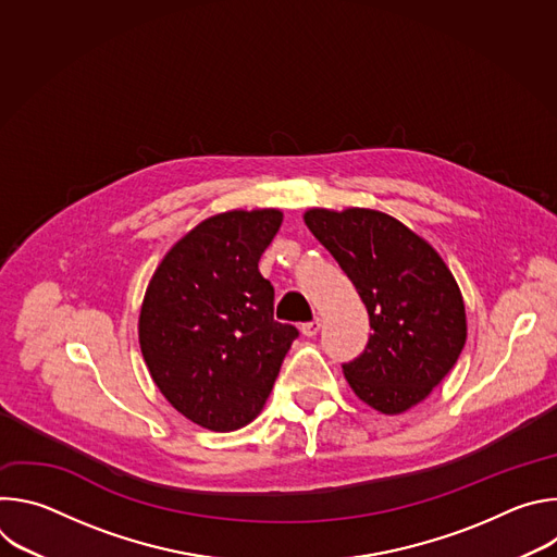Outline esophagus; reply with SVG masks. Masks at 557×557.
<instances>
[{
  "mask_svg": "<svg viewBox=\"0 0 557 557\" xmlns=\"http://www.w3.org/2000/svg\"><path fill=\"white\" fill-rule=\"evenodd\" d=\"M320 329H322V320H314V322L301 324V335H304V337H314L317 333H320Z\"/></svg>",
  "mask_w": 557,
  "mask_h": 557,
  "instance_id": "obj_1",
  "label": "esophagus"
}]
</instances>
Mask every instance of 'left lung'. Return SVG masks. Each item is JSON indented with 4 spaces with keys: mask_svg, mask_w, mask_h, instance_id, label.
<instances>
[{
    "mask_svg": "<svg viewBox=\"0 0 557 557\" xmlns=\"http://www.w3.org/2000/svg\"><path fill=\"white\" fill-rule=\"evenodd\" d=\"M310 233L339 262L370 314L366 350L344 363L359 399L401 414L445 379L467 342L460 288L436 249L396 218L361 207H314Z\"/></svg>",
    "mask_w": 557,
    "mask_h": 557,
    "instance_id": "8db88e82",
    "label": "left lung"
}]
</instances>
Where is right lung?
Wrapping results in <instances>:
<instances>
[{
    "label": "right lung",
    "mask_w": 557,
    "mask_h": 557,
    "mask_svg": "<svg viewBox=\"0 0 557 557\" xmlns=\"http://www.w3.org/2000/svg\"><path fill=\"white\" fill-rule=\"evenodd\" d=\"M280 209H233L202 220L153 271L138 344L165 399L211 432L249 425L264 408L297 329L273 320V286L258 262Z\"/></svg>",
    "instance_id": "1"
}]
</instances>
